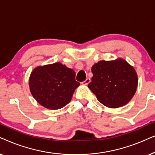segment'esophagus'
I'll return each instance as SVG.
<instances>
[{
	"instance_id": "34e87169",
	"label": "esophagus",
	"mask_w": 155,
	"mask_h": 155,
	"mask_svg": "<svg viewBox=\"0 0 155 155\" xmlns=\"http://www.w3.org/2000/svg\"><path fill=\"white\" fill-rule=\"evenodd\" d=\"M90 82H91V79L88 78V79H86L84 82H82V84H83V85H88Z\"/></svg>"
}]
</instances>
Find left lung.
<instances>
[{
	"instance_id": "obj_1",
	"label": "left lung",
	"mask_w": 155,
	"mask_h": 155,
	"mask_svg": "<svg viewBox=\"0 0 155 155\" xmlns=\"http://www.w3.org/2000/svg\"><path fill=\"white\" fill-rule=\"evenodd\" d=\"M93 77L88 87L105 106L117 108L133 98L138 77L133 66L125 59L99 61L91 68Z\"/></svg>"
}]
</instances>
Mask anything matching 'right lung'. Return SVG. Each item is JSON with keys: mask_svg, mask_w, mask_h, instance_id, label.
Instances as JSON below:
<instances>
[{"mask_svg": "<svg viewBox=\"0 0 155 155\" xmlns=\"http://www.w3.org/2000/svg\"><path fill=\"white\" fill-rule=\"evenodd\" d=\"M76 73L60 62L39 66L31 72L29 86L34 98L45 108L57 110L71 101L80 85Z\"/></svg>", "mask_w": 155, "mask_h": 155, "instance_id": "obj_1", "label": "right lung"}]
</instances>
